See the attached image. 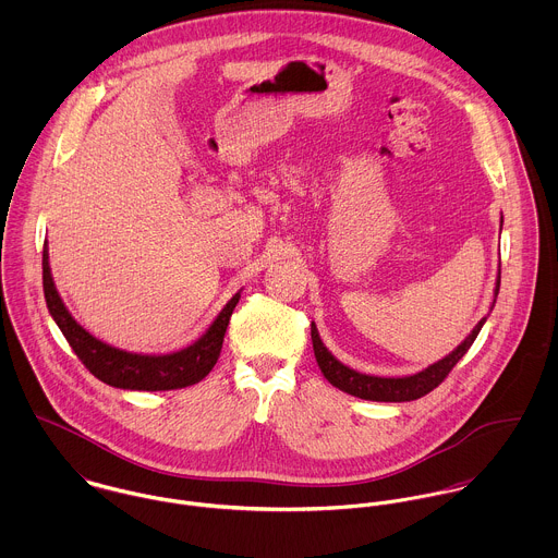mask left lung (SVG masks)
<instances>
[{"label":"left lung","mask_w":558,"mask_h":558,"mask_svg":"<svg viewBox=\"0 0 558 558\" xmlns=\"http://www.w3.org/2000/svg\"><path fill=\"white\" fill-rule=\"evenodd\" d=\"M500 223H502V219H500ZM498 290H500V270H498V277H496L492 307L496 303ZM485 319L487 318L478 319V324L471 330V335L451 354H447L445 359L436 361L434 365L425 367L418 374L401 376V378L369 376V374H361V372L350 369L348 365L337 361L328 352V348L322 343L316 324H312V341H314V354H316V361H318V367L322 369L324 378L332 387H337L339 391H343L348 396H354V398L369 399V401H412V399L423 398L429 391H434L449 376V372L456 367V363L469 352V348L477 339L478 330L485 324Z\"/></svg>","instance_id":"8db88e82"}]
</instances>
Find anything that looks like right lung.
<instances>
[{"mask_svg": "<svg viewBox=\"0 0 558 558\" xmlns=\"http://www.w3.org/2000/svg\"><path fill=\"white\" fill-rule=\"evenodd\" d=\"M43 288L51 318L64 332L81 363L100 383L129 391H173L204 380L217 365L228 324L240 301V292H236L195 343L171 354H135L96 339L71 316L51 277L47 242L43 248Z\"/></svg>", "mask_w": 558, "mask_h": 558, "instance_id": "1", "label": "right lung"}]
</instances>
